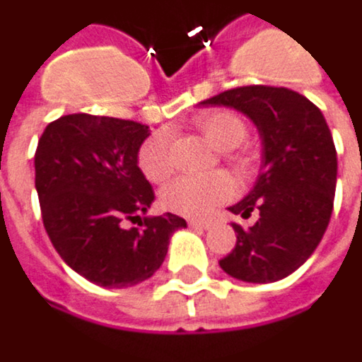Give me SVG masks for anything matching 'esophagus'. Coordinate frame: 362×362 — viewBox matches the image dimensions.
Instances as JSON below:
<instances>
[{"label":"esophagus","mask_w":362,"mask_h":362,"mask_svg":"<svg viewBox=\"0 0 362 362\" xmlns=\"http://www.w3.org/2000/svg\"><path fill=\"white\" fill-rule=\"evenodd\" d=\"M188 225H192V227H198V229H207V227H209V223H207V221H202V219H189Z\"/></svg>","instance_id":"34e87169"}]
</instances>
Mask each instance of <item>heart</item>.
Instances as JSON below:
<instances>
[{
	"label": "heart",
	"instance_id": "heart-1",
	"mask_svg": "<svg viewBox=\"0 0 362 362\" xmlns=\"http://www.w3.org/2000/svg\"><path fill=\"white\" fill-rule=\"evenodd\" d=\"M196 127L207 145L223 153V160L235 176L247 178L251 174L255 164L252 156L245 151H235L247 137V125L237 113L227 110L206 111L196 119ZM139 168L148 182L160 184L168 180L174 164L170 137L166 131H156L143 143L139 151ZM231 194L233 182L223 173L204 178L182 176L163 189L160 202L168 211L178 216L204 217Z\"/></svg>",
	"mask_w": 362,
	"mask_h": 362
}]
</instances>
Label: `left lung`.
<instances>
[{
    "mask_svg": "<svg viewBox=\"0 0 362 362\" xmlns=\"http://www.w3.org/2000/svg\"><path fill=\"white\" fill-rule=\"evenodd\" d=\"M245 113L262 139L255 188L229 207L257 223H233L237 245L219 267L229 276L267 284L298 270L329 225L337 184V153L325 117L308 98L288 88L243 86L204 100Z\"/></svg>",
    "mask_w": 362,
    "mask_h": 362,
    "instance_id": "8db88e82",
    "label": "left lung"
}]
</instances>
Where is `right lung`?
<instances>
[{
    "label": "right lung",
    "mask_w": 362,
    "mask_h": 362,
    "mask_svg": "<svg viewBox=\"0 0 362 362\" xmlns=\"http://www.w3.org/2000/svg\"><path fill=\"white\" fill-rule=\"evenodd\" d=\"M146 137L148 125L137 121L72 113L49 123L37 145L35 188L50 243L98 286L127 288L153 276L170 235L186 227L174 214L141 217L155 199L139 168Z\"/></svg>",
    "instance_id": "1"
}]
</instances>
